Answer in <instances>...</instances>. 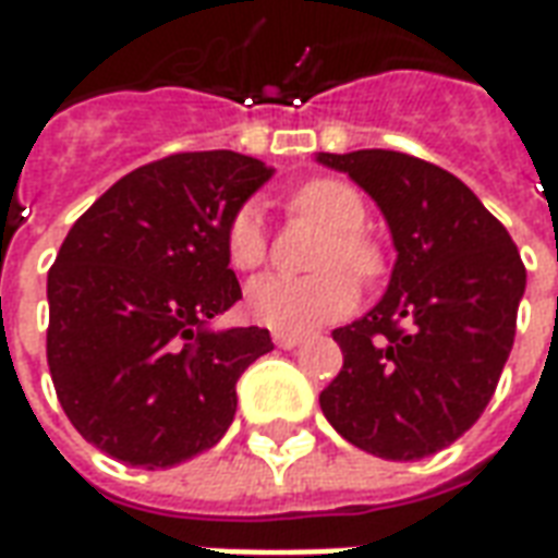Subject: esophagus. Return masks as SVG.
Segmentation results:
<instances>
[{
	"instance_id": "34e87169",
	"label": "esophagus",
	"mask_w": 558,
	"mask_h": 558,
	"mask_svg": "<svg viewBox=\"0 0 558 558\" xmlns=\"http://www.w3.org/2000/svg\"><path fill=\"white\" fill-rule=\"evenodd\" d=\"M275 343H278L280 350H292V347H299V343H302V335H292V331H275Z\"/></svg>"
}]
</instances>
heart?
I'll return each instance as SVG.
<instances>
[{
  "label": "heart",
  "mask_w": 558,
  "mask_h": 558,
  "mask_svg": "<svg viewBox=\"0 0 558 558\" xmlns=\"http://www.w3.org/2000/svg\"><path fill=\"white\" fill-rule=\"evenodd\" d=\"M290 211L326 227L311 278H256L244 292V307L254 323L275 331H307L347 316L359 302V280L374 283L386 271L383 247L362 230L367 206L359 187L335 175H319L290 194ZM223 247L232 268L254 271L266 263L268 235L259 208L242 206L227 223Z\"/></svg>",
  "instance_id": "obj_1"
}]
</instances>
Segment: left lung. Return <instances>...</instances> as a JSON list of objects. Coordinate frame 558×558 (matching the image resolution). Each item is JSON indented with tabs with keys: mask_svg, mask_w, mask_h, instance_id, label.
Wrapping results in <instances>:
<instances>
[{
	"mask_svg": "<svg viewBox=\"0 0 558 558\" xmlns=\"http://www.w3.org/2000/svg\"><path fill=\"white\" fill-rule=\"evenodd\" d=\"M319 160L374 196L398 247L383 302L331 331L343 371L319 407L362 451L430 457L487 410L514 347L526 266L478 196L430 160L391 148Z\"/></svg>",
	"mask_w": 558,
	"mask_h": 558,
	"instance_id": "8db88e82",
	"label": "left lung"
}]
</instances>
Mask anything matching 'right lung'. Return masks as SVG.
I'll return each instance as SVG.
<instances>
[{
    "instance_id": "1",
    "label": "right lung",
    "mask_w": 558,
    "mask_h": 558,
    "mask_svg": "<svg viewBox=\"0 0 558 558\" xmlns=\"http://www.w3.org/2000/svg\"><path fill=\"white\" fill-rule=\"evenodd\" d=\"M271 170L239 151H175L92 203L47 275V364L77 433L122 463L167 469L235 415L268 328L206 331L242 299L223 232Z\"/></svg>"
}]
</instances>
